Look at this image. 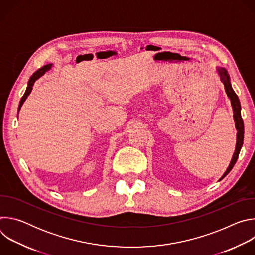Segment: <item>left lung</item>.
Listing matches in <instances>:
<instances>
[{"mask_svg": "<svg viewBox=\"0 0 255 255\" xmlns=\"http://www.w3.org/2000/svg\"><path fill=\"white\" fill-rule=\"evenodd\" d=\"M218 71H219V75L221 78V82L224 85L225 88V92L227 94V96L229 97V99L231 100V105L233 108V112H234V121H235V126L237 129V143H236V149L233 155V158L231 160V163L229 165V167L227 168V170L225 171V173L223 174V176L220 178V180L222 178H224L233 168V166L235 165L237 159H238V155L240 152V149L242 147L243 144V139H244V123H243V119L241 117V106H240V102L239 99L237 97V95L235 94V92L233 91L231 84H230V79L229 76L227 74V70L225 68H219L218 67Z\"/></svg>", "mask_w": 255, "mask_h": 255, "instance_id": "8db88e82", "label": "left lung"}]
</instances>
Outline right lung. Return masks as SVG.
Returning a JSON list of instances; mask_svg holds the SVG:
<instances>
[{"mask_svg": "<svg viewBox=\"0 0 255 255\" xmlns=\"http://www.w3.org/2000/svg\"><path fill=\"white\" fill-rule=\"evenodd\" d=\"M50 68H51V64L44 65L42 68L38 69L37 71L34 72V74L32 75V77H31V78H30V80H29V83H28V87H27V89H26V92H25V94L23 95V97H22V99H21V101H20L19 109H18V110H20V108L22 107V105H23V103L25 102L26 98H27V97L29 96V94L31 93V91H32V87H33V85H34L35 81H36V80H38L40 77H42V76L45 74V72H47Z\"/></svg>", "mask_w": 255, "mask_h": 255, "instance_id": "add662e5", "label": "right lung"}]
</instances>
